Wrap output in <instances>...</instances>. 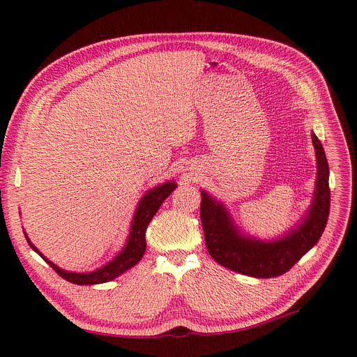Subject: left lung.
<instances>
[{
    "label": "left lung",
    "instance_id": "1",
    "mask_svg": "<svg viewBox=\"0 0 357 357\" xmlns=\"http://www.w3.org/2000/svg\"><path fill=\"white\" fill-rule=\"evenodd\" d=\"M318 172L314 201L299 227L275 241L243 237L226 208L208 194H201V224L211 257L224 268L255 278H275L288 272L320 240L330 214L328 162L321 142L312 135Z\"/></svg>",
    "mask_w": 357,
    "mask_h": 357
}]
</instances>
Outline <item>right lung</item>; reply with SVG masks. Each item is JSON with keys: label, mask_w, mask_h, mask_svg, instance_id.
Instances as JSON below:
<instances>
[{"label": "right lung", "mask_w": 357, "mask_h": 357, "mask_svg": "<svg viewBox=\"0 0 357 357\" xmlns=\"http://www.w3.org/2000/svg\"><path fill=\"white\" fill-rule=\"evenodd\" d=\"M175 188H176L175 182H166V183L156 186V188H153V190H150L140 199L133 222H131V230H130V236H128V241H127L126 248L121 250L120 255H117V257H114V260H111L109 264H107L101 269H97L93 272L73 273V272H66L63 269H59L31 245L29 237H26V238L29 241L30 248L36 253H39L45 259V261H47L49 266L59 276L66 279L68 282H72L75 285H96V284L108 282V280L120 276L123 272L128 271L130 268H133L135 265L139 264V260L143 257V255L146 252L144 234H146V229L149 226V222L152 221L153 215L158 213L162 202L172 194V191Z\"/></svg>", "instance_id": "right-lung-1"}]
</instances>
